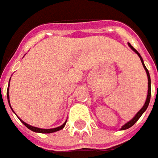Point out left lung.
<instances>
[{
	"label": "left lung",
	"instance_id": "obj_1",
	"mask_svg": "<svg viewBox=\"0 0 158 158\" xmlns=\"http://www.w3.org/2000/svg\"><path fill=\"white\" fill-rule=\"evenodd\" d=\"M128 46H130L131 49L133 50V51H135V52H136L137 54H138V56L140 57V59H141V61H142V63H143V68L145 69V70H146V73H147V76H148V96H147V99H146V102H145V104H144V106H143V107L139 111V112H137L136 115L134 117V118H132L130 121H128L127 123H126V124L121 127V130H125V129H127V128H129V127H131L133 125H135V123L136 122L137 120L140 118V117L143 115V113L145 111H146V109L148 108V106H149V101H150V96H151V86H150V76H149V71H148V69H146V67H145V65H144V63H143V58L141 57V55H140V53L137 52L136 50L133 47V46H131L130 44L128 43Z\"/></svg>",
	"mask_w": 158,
	"mask_h": 158
}]
</instances>
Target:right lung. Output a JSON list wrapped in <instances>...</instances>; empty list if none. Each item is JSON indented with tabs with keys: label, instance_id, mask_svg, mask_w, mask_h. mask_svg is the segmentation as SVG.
I'll list each match as a JSON object with an SVG mask.
<instances>
[{
	"label": "right lung",
	"instance_id": "add662e5",
	"mask_svg": "<svg viewBox=\"0 0 158 158\" xmlns=\"http://www.w3.org/2000/svg\"><path fill=\"white\" fill-rule=\"evenodd\" d=\"M8 92H7V97H8V100H9V89H8V90H7ZM20 119V118H19ZM21 120V119H20ZM22 122H23V124L26 127H28L29 129H31V131H33V132H37V133H43V134H49V133H53V132H56V131L60 130V129H62L64 127V126L66 125V122L64 123L63 125H61L60 127H55V128H51V129H42V128H39V127H31V126H30V125H28L27 123H25V122H23V120H21Z\"/></svg>",
	"mask_w": 158,
	"mask_h": 158
}]
</instances>
